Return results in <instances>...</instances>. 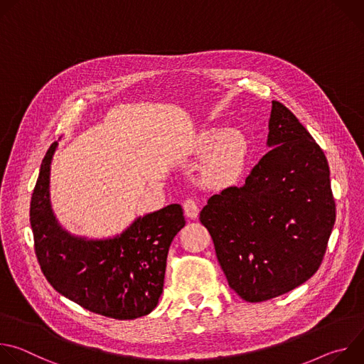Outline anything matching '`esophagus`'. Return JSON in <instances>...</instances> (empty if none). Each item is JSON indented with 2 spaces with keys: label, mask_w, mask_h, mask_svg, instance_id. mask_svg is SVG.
Wrapping results in <instances>:
<instances>
[{
  "label": "esophagus",
  "mask_w": 364,
  "mask_h": 364,
  "mask_svg": "<svg viewBox=\"0 0 364 364\" xmlns=\"http://www.w3.org/2000/svg\"><path fill=\"white\" fill-rule=\"evenodd\" d=\"M183 207H184V213L187 218L190 219H196L197 215H198V204L194 198H187L184 200L183 203Z\"/></svg>",
  "instance_id": "obj_1"
}]
</instances>
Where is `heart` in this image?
Listing matches in <instances>:
<instances>
[{
  "label": "heart",
  "instance_id": "heart-1",
  "mask_svg": "<svg viewBox=\"0 0 364 364\" xmlns=\"http://www.w3.org/2000/svg\"><path fill=\"white\" fill-rule=\"evenodd\" d=\"M209 149L211 151L203 164L207 181L223 184L240 176L249 157V144L240 131L232 128L204 131L196 142V149L203 154Z\"/></svg>",
  "mask_w": 364,
  "mask_h": 364
}]
</instances>
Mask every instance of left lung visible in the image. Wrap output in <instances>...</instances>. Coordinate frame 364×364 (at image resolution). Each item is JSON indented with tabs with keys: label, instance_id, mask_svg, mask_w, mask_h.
Listing matches in <instances>:
<instances>
[{
	"label": "left lung",
	"instance_id": "8db88e82",
	"mask_svg": "<svg viewBox=\"0 0 364 364\" xmlns=\"http://www.w3.org/2000/svg\"><path fill=\"white\" fill-rule=\"evenodd\" d=\"M271 148L240 187L209 198V230L229 287L247 302L292 291L313 277L336 222L326 155L296 117L272 100Z\"/></svg>",
	"mask_w": 364,
	"mask_h": 364
}]
</instances>
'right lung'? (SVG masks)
Segmentation results:
<instances>
[{
  "label": "right lung",
  "mask_w": 364,
  "mask_h": 364,
  "mask_svg": "<svg viewBox=\"0 0 364 364\" xmlns=\"http://www.w3.org/2000/svg\"><path fill=\"white\" fill-rule=\"evenodd\" d=\"M58 145L46 152L30 204L36 255L46 279L92 313L117 320L149 314L163 294L170 245L186 225L181 205L139 216L112 237L72 235L50 201V166Z\"/></svg>",
  "instance_id": "obj_1"
}]
</instances>
